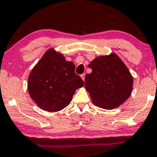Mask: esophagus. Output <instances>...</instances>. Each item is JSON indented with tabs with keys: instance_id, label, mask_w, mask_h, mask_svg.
I'll return each mask as SVG.
<instances>
[{
	"instance_id": "1",
	"label": "esophagus",
	"mask_w": 157,
	"mask_h": 157,
	"mask_svg": "<svg viewBox=\"0 0 157 157\" xmlns=\"http://www.w3.org/2000/svg\"><path fill=\"white\" fill-rule=\"evenodd\" d=\"M81 77H82V80L84 81V79H85V73H83V74L81 75Z\"/></svg>"
}]
</instances>
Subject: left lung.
<instances>
[{"mask_svg":"<svg viewBox=\"0 0 157 157\" xmlns=\"http://www.w3.org/2000/svg\"><path fill=\"white\" fill-rule=\"evenodd\" d=\"M88 67L92 71L85 75V88L94 105L111 110L128 99L133 78L119 56L111 53L97 57Z\"/></svg>","mask_w":157,"mask_h":157,"instance_id":"8db88e82","label":"left lung"}]
</instances>
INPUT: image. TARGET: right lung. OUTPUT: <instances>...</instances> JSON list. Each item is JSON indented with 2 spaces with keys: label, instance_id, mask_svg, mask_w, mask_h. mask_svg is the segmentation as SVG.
Masks as SVG:
<instances>
[{
  "label": "right lung",
  "instance_id": "obj_1",
  "mask_svg": "<svg viewBox=\"0 0 157 157\" xmlns=\"http://www.w3.org/2000/svg\"><path fill=\"white\" fill-rule=\"evenodd\" d=\"M73 62L65 60L54 49L45 52L29 75L30 98L46 111L56 112L67 106L77 89L84 83L75 73Z\"/></svg>",
  "mask_w": 157,
  "mask_h": 157
}]
</instances>
